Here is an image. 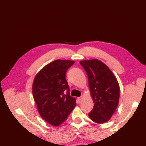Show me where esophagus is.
Masks as SVG:
<instances>
[{
    "instance_id": "1",
    "label": "esophagus",
    "mask_w": 146,
    "mask_h": 146,
    "mask_svg": "<svg viewBox=\"0 0 146 146\" xmlns=\"http://www.w3.org/2000/svg\"><path fill=\"white\" fill-rule=\"evenodd\" d=\"M83 100V98L82 97H80V98H78V99H77V101H78V103H81L82 101Z\"/></svg>"
}]
</instances>
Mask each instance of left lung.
<instances>
[{
  "instance_id": "obj_1",
  "label": "left lung",
  "mask_w": 146,
  "mask_h": 146,
  "mask_svg": "<svg viewBox=\"0 0 146 146\" xmlns=\"http://www.w3.org/2000/svg\"><path fill=\"white\" fill-rule=\"evenodd\" d=\"M80 64L87 73L90 96L94 103L88 116L97 123H104L110 120L118 106V80L110 68L100 60H83Z\"/></svg>"
}]
</instances>
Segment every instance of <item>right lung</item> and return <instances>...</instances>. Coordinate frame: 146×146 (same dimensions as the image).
<instances>
[{
	"instance_id": "right-lung-1",
	"label": "right lung",
	"mask_w": 146,
	"mask_h": 146,
	"mask_svg": "<svg viewBox=\"0 0 146 146\" xmlns=\"http://www.w3.org/2000/svg\"><path fill=\"white\" fill-rule=\"evenodd\" d=\"M75 61L57 59L45 65L33 80V97L40 115L48 123L58 127L76 106L70 96L66 72Z\"/></svg>"
}]
</instances>
